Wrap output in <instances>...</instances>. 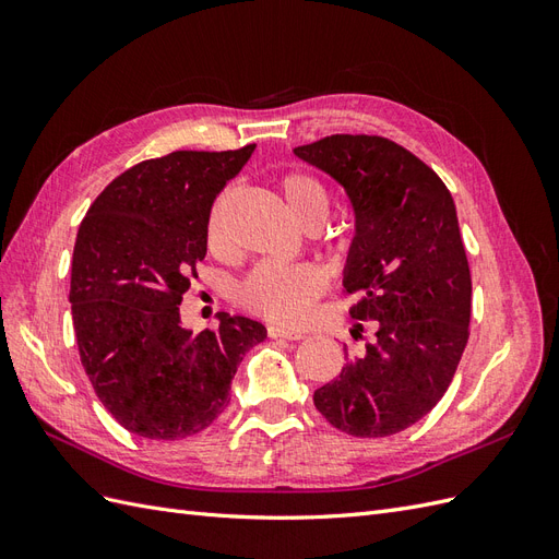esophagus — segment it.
<instances>
[{
  "instance_id": "obj_1",
  "label": "esophagus",
  "mask_w": 559,
  "mask_h": 559,
  "mask_svg": "<svg viewBox=\"0 0 559 559\" xmlns=\"http://www.w3.org/2000/svg\"><path fill=\"white\" fill-rule=\"evenodd\" d=\"M267 335L270 337H282V341H300V337H306L300 331L286 329V326H267Z\"/></svg>"
}]
</instances>
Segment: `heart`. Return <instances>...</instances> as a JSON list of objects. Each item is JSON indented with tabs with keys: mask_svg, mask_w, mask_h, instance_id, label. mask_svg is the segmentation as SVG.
<instances>
[{
	"mask_svg": "<svg viewBox=\"0 0 559 559\" xmlns=\"http://www.w3.org/2000/svg\"><path fill=\"white\" fill-rule=\"evenodd\" d=\"M277 189L302 228L324 226L331 212L329 189L319 177L294 170L280 177ZM233 191L226 189L214 200L207 218V245L224 251L228 245L226 212ZM326 292V277L312 265H273L261 263L238 284L235 300L247 312L277 324H298Z\"/></svg>",
	"mask_w": 559,
	"mask_h": 559,
	"instance_id": "obj_1",
	"label": "heart"
}]
</instances>
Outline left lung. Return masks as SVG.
Segmentation results:
<instances>
[{"mask_svg":"<svg viewBox=\"0 0 559 559\" xmlns=\"http://www.w3.org/2000/svg\"><path fill=\"white\" fill-rule=\"evenodd\" d=\"M294 154L349 195L357 235L343 284L359 296L349 314L376 329L314 405L349 436L399 433L443 399L468 341L471 270L454 200L427 163L378 134H331Z\"/></svg>","mask_w":559,"mask_h":559,"instance_id":"left-lung-1","label":"left lung"}]
</instances>
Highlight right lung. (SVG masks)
<instances>
[{
  "instance_id": "obj_1",
  "label": "right lung",
  "mask_w": 559,
  "mask_h": 559,
  "mask_svg": "<svg viewBox=\"0 0 559 559\" xmlns=\"http://www.w3.org/2000/svg\"><path fill=\"white\" fill-rule=\"evenodd\" d=\"M257 144L173 151L132 165L95 198L72 259V319L97 399L130 433L181 441L226 411L245 352L265 326L218 314V329L186 331L179 306L207 253L216 195Z\"/></svg>"
}]
</instances>
